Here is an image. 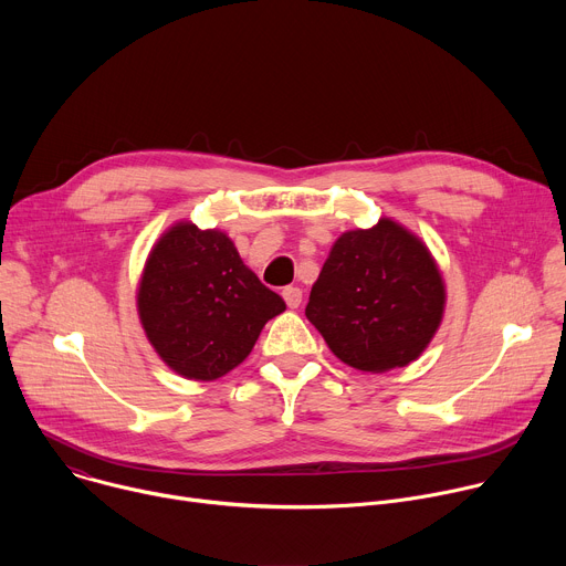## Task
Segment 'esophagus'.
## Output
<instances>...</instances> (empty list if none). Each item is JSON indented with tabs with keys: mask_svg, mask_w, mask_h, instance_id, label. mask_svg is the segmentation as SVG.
<instances>
[{
	"mask_svg": "<svg viewBox=\"0 0 566 566\" xmlns=\"http://www.w3.org/2000/svg\"><path fill=\"white\" fill-rule=\"evenodd\" d=\"M282 297H284V302H286L289 308H297V306L302 304V289H297V286H286V289L282 291Z\"/></svg>",
	"mask_w": 566,
	"mask_h": 566,
	"instance_id": "34e87169",
	"label": "esophagus"
}]
</instances>
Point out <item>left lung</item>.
I'll return each mask as SVG.
<instances>
[{"mask_svg":"<svg viewBox=\"0 0 566 566\" xmlns=\"http://www.w3.org/2000/svg\"><path fill=\"white\" fill-rule=\"evenodd\" d=\"M443 311L446 282L426 241L382 217L336 239L304 313L336 358L382 374L428 349Z\"/></svg>","mask_w":566,"mask_h":566,"instance_id":"left-lung-1","label":"left lung"}]
</instances>
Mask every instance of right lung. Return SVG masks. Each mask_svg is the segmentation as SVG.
Masks as SVG:
<instances>
[{"label":"right lung","instance_id":"right-lung-1","mask_svg":"<svg viewBox=\"0 0 566 566\" xmlns=\"http://www.w3.org/2000/svg\"><path fill=\"white\" fill-rule=\"evenodd\" d=\"M136 308L154 352L190 380H217L253 352L284 300L241 262L232 239L177 221L151 247Z\"/></svg>","mask_w":566,"mask_h":566}]
</instances>
